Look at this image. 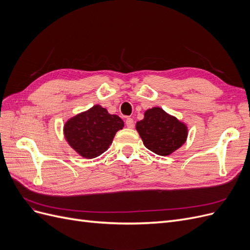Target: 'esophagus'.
Listing matches in <instances>:
<instances>
[{"label": "esophagus", "mask_w": 250, "mask_h": 250, "mask_svg": "<svg viewBox=\"0 0 250 250\" xmlns=\"http://www.w3.org/2000/svg\"><path fill=\"white\" fill-rule=\"evenodd\" d=\"M125 124L128 128H133L134 127V121L132 118H127L125 121Z\"/></svg>", "instance_id": "obj_1"}]
</instances>
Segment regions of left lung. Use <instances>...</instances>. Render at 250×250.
I'll list each match as a JSON object with an SVG mask.
<instances>
[{
	"mask_svg": "<svg viewBox=\"0 0 250 250\" xmlns=\"http://www.w3.org/2000/svg\"><path fill=\"white\" fill-rule=\"evenodd\" d=\"M137 130L144 145L158 155H169L186 142L187 126L160 107L146 110L137 123Z\"/></svg>",
	"mask_w": 250,
	"mask_h": 250,
	"instance_id": "1",
	"label": "left lung"
}]
</instances>
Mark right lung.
<instances>
[{"mask_svg": "<svg viewBox=\"0 0 250 250\" xmlns=\"http://www.w3.org/2000/svg\"><path fill=\"white\" fill-rule=\"evenodd\" d=\"M124 127L120 117L110 115L100 105L70 119L63 133L70 146L85 158H95L105 152L118 130Z\"/></svg>", "mask_w": 250, "mask_h": 250, "instance_id": "add662e5", "label": "right lung"}]
</instances>
